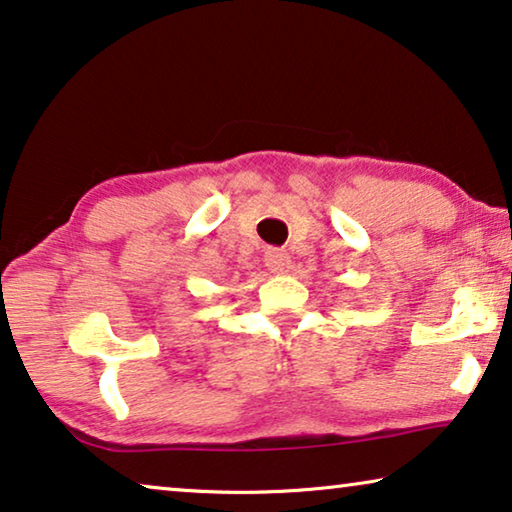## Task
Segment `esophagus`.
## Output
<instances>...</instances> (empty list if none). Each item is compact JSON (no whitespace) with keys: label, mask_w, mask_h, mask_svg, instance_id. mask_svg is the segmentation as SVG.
Segmentation results:
<instances>
[{"label":"esophagus","mask_w":512,"mask_h":512,"mask_svg":"<svg viewBox=\"0 0 512 512\" xmlns=\"http://www.w3.org/2000/svg\"><path fill=\"white\" fill-rule=\"evenodd\" d=\"M265 268L272 274H284L291 268V256L281 249H268V254H265Z\"/></svg>","instance_id":"1"}]
</instances>
